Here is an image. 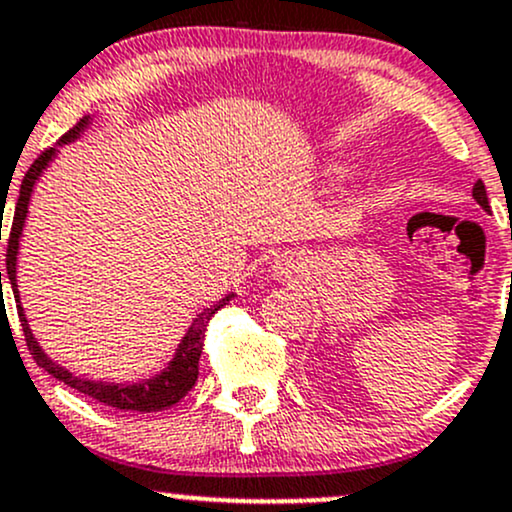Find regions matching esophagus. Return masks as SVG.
I'll return each mask as SVG.
<instances>
[{"label":"esophagus","instance_id":"esophagus-1","mask_svg":"<svg viewBox=\"0 0 512 512\" xmlns=\"http://www.w3.org/2000/svg\"><path fill=\"white\" fill-rule=\"evenodd\" d=\"M294 267H296V260H291V257H286V260H282V265L277 267V272H279V274H291V272H294Z\"/></svg>","mask_w":512,"mask_h":512}]
</instances>
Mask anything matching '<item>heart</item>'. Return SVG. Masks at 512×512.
Wrapping results in <instances>:
<instances>
[{
  "mask_svg": "<svg viewBox=\"0 0 512 512\" xmlns=\"http://www.w3.org/2000/svg\"><path fill=\"white\" fill-rule=\"evenodd\" d=\"M338 172H342V167H338Z\"/></svg>",
  "mask_w": 512,
  "mask_h": 512,
  "instance_id": "obj_1",
  "label": "heart"
}]
</instances>
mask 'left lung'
Returning <instances> with one entry per match:
<instances>
[{
	"label": "left lung",
	"instance_id": "left-lung-1",
	"mask_svg": "<svg viewBox=\"0 0 512 512\" xmlns=\"http://www.w3.org/2000/svg\"><path fill=\"white\" fill-rule=\"evenodd\" d=\"M474 199L479 201V206H481V209H484V211H491V206H488L486 187H484V182H481V179H479V182L474 184Z\"/></svg>",
	"mask_w": 512,
	"mask_h": 512
}]
</instances>
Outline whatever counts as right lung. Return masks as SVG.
<instances>
[{
  "instance_id": "1",
  "label": "right lung",
  "mask_w": 512,
  "mask_h": 512,
  "mask_svg": "<svg viewBox=\"0 0 512 512\" xmlns=\"http://www.w3.org/2000/svg\"><path fill=\"white\" fill-rule=\"evenodd\" d=\"M87 126H89V116H84V119L77 121L75 128H70V131L60 138L58 145L72 143L75 138H80V133ZM55 153H58L55 148L43 150V153L38 155V160L28 167L24 182H21L19 201H16L14 221H11L9 243H7V274H9L11 291H14L16 311H19V320H21V328H24L28 350H31V355L36 359L38 367H43L48 374H53L55 379L84 393V396L97 398V401L104 403V406L116 408V411H138V413L165 411V408L179 403L189 391H192L196 379H199V357H201V350H204L206 323H209L213 313H216L218 308L226 306L235 294H228L226 299H221L218 303H213L211 308H206V311L194 320L192 328L187 330V335H184L182 342H179L172 362L167 364L160 374L150 376V379L136 381V384H106V381L82 379V376L70 374L67 369L60 367V364H55L53 359L41 350V345H38L36 338H33L31 328H28L24 306H21V299H19V286H16V255H19V240H21V233H24L28 201H31L33 184H36V179L41 177L43 170H46L48 162L53 160ZM0 240H2V228H0ZM0 289H2V272H0Z\"/></svg>"
}]
</instances>
